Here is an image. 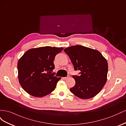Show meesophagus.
Here are the masks:
<instances>
[{"instance_id":"1","label":"esophagus","mask_w":126,"mask_h":126,"mask_svg":"<svg viewBox=\"0 0 126 126\" xmlns=\"http://www.w3.org/2000/svg\"><path fill=\"white\" fill-rule=\"evenodd\" d=\"M70 77V75H68L67 77H63V79H64V80H66V79H67L68 78H69Z\"/></svg>"}]
</instances>
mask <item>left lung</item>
Instances as JSON below:
<instances>
[{
  "label": "left lung",
  "instance_id": "8db88e82",
  "mask_svg": "<svg viewBox=\"0 0 126 126\" xmlns=\"http://www.w3.org/2000/svg\"><path fill=\"white\" fill-rule=\"evenodd\" d=\"M64 51L69 57L75 70L80 71V76H72L76 83L70 88L71 92L83 99L94 97L107 81V60L99 51L81 45L72 46Z\"/></svg>",
  "mask_w": 126,
  "mask_h": 126
}]
</instances>
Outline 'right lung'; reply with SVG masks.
Listing matches in <instances>:
<instances>
[{
  "mask_svg": "<svg viewBox=\"0 0 126 126\" xmlns=\"http://www.w3.org/2000/svg\"><path fill=\"white\" fill-rule=\"evenodd\" d=\"M62 47H42L30 49L19 60L18 79L24 90L32 96L42 97L56 88L61 78L55 76L54 60Z\"/></svg>",
  "mask_w": 126,
  "mask_h": 126,
  "instance_id": "1",
  "label": "right lung"
}]
</instances>
